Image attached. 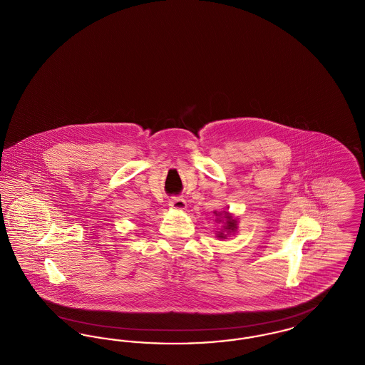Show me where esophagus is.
Instances as JSON below:
<instances>
[{
  "label": "esophagus",
  "instance_id": "obj_1",
  "mask_svg": "<svg viewBox=\"0 0 365 365\" xmlns=\"http://www.w3.org/2000/svg\"><path fill=\"white\" fill-rule=\"evenodd\" d=\"M168 205L173 209L180 210V209L186 208V201H185L183 198H180V197H173V198L170 200Z\"/></svg>",
  "mask_w": 365,
  "mask_h": 365
}]
</instances>
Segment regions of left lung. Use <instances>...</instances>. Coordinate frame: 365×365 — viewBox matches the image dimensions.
<instances>
[{
	"label": "left lung",
	"mask_w": 365,
	"mask_h": 365,
	"mask_svg": "<svg viewBox=\"0 0 365 365\" xmlns=\"http://www.w3.org/2000/svg\"><path fill=\"white\" fill-rule=\"evenodd\" d=\"M215 215L217 216V222H222V217H225V226H223V230L222 231H219L217 232V237L219 238H226L227 234L230 232H235L237 231V219H232V216L228 213V212H223V213H217V212H215Z\"/></svg>",
	"instance_id": "obj_1"
}]
</instances>
